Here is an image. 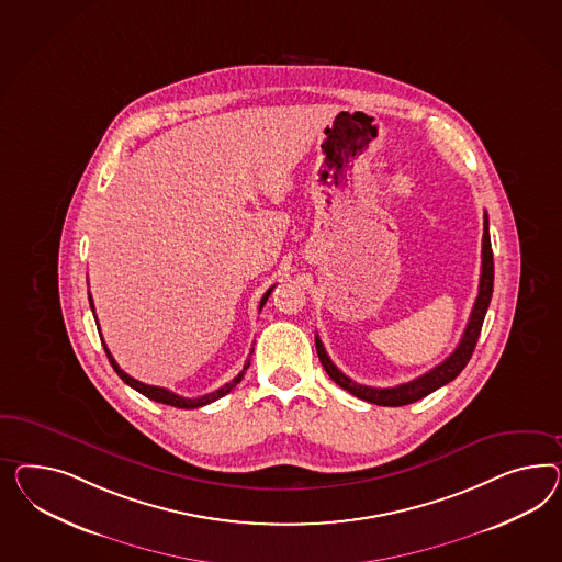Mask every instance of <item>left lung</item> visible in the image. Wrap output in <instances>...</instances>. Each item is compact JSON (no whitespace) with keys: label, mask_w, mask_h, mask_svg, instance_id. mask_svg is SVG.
Returning <instances> with one entry per match:
<instances>
[{"label":"left lung","mask_w":562,"mask_h":562,"mask_svg":"<svg viewBox=\"0 0 562 562\" xmlns=\"http://www.w3.org/2000/svg\"><path fill=\"white\" fill-rule=\"evenodd\" d=\"M493 278H495V266H493V249H491V237H488V216L485 213V223H483V263H481V282H479V294L472 306L471 319L462 334V339L458 344V348L441 362V364L431 368L429 372L422 374L419 379L411 380L398 386L391 389H374V386H364L358 384L353 380L348 379L337 366L331 362V358L327 356V351L321 344L319 335L315 337L317 344V353H319L321 364L325 368V372L331 376L335 384H339L344 391H348L349 395L358 396L368 403H374L380 407H403L415 403L419 398L438 391L443 384L452 382V380L464 370V366L469 364L472 351L476 348L479 335L483 329V321H485L486 308L493 296Z\"/></svg>","instance_id":"obj_1"}]
</instances>
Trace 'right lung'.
I'll use <instances>...</instances> for the list:
<instances>
[{
	"label": "right lung",
	"mask_w": 562,
	"mask_h": 562,
	"mask_svg": "<svg viewBox=\"0 0 562 562\" xmlns=\"http://www.w3.org/2000/svg\"><path fill=\"white\" fill-rule=\"evenodd\" d=\"M272 289H268V292L261 296V301H259V311H261V306L266 304L268 301V296L272 294ZM88 299H90L91 313L95 315V308H93V299H91L90 292H88ZM98 334H100V327H98ZM102 339V346H104V351H106L108 360H110V364L114 368V372L121 376L128 386H133L137 393L140 395L147 396V398H151L155 403H164V405H169V407H178V409H198V407H204V405H209V403H213L216 398H221V396L227 395L231 393L239 382H241L243 374H245V370L249 368V360L245 362L243 366L241 372L235 376V379L227 382L225 386H221V389H216L214 393H209V395L196 396V398H186V396L176 395V393H171V391H167V389H161V386H151V384H145V382H138L137 379H133V376H128L124 370H122L121 366L116 364V360L112 358V353H110V349H108L106 344H104V337H100ZM251 353H254V349H251Z\"/></svg>",
	"instance_id": "right-lung-1"
}]
</instances>
